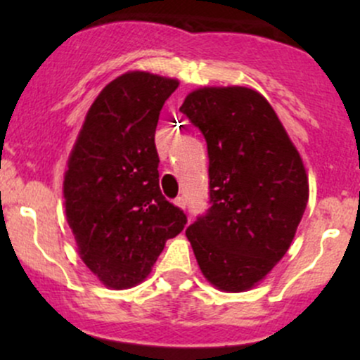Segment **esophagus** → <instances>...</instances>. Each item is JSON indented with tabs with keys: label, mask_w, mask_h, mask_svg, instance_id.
<instances>
[{
	"label": "esophagus",
	"mask_w": 360,
	"mask_h": 360,
	"mask_svg": "<svg viewBox=\"0 0 360 360\" xmlns=\"http://www.w3.org/2000/svg\"><path fill=\"white\" fill-rule=\"evenodd\" d=\"M174 205H176V206H179L181 210H186V200H184L183 196H177L176 200H174Z\"/></svg>",
	"instance_id": "obj_1"
}]
</instances>
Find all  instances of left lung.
Segmentation results:
<instances>
[{
  "mask_svg": "<svg viewBox=\"0 0 360 360\" xmlns=\"http://www.w3.org/2000/svg\"><path fill=\"white\" fill-rule=\"evenodd\" d=\"M181 113L208 147L210 208L191 223L200 269L221 291H245L286 254L308 203L303 160L257 91L201 88Z\"/></svg>",
  "mask_w": 360,
  "mask_h": 360,
  "instance_id": "obj_1",
  "label": "left lung"
}]
</instances>
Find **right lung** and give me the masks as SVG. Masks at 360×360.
Segmentation results:
<instances>
[{
  "label": "right lung",
  "mask_w": 360,
  "mask_h": 360,
  "mask_svg": "<svg viewBox=\"0 0 360 360\" xmlns=\"http://www.w3.org/2000/svg\"><path fill=\"white\" fill-rule=\"evenodd\" d=\"M179 82L142 71L122 74L86 115L64 176L65 217L86 266L105 286L147 278L184 212L162 196L155 128Z\"/></svg>",
  "instance_id": "right-lung-1"
}]
</instances>
